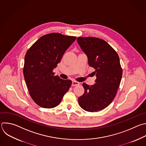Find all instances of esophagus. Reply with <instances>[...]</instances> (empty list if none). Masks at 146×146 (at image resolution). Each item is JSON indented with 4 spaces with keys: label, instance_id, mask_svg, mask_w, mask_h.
<instances>
[{
    "label": "esophagus",
    "instance_id": "obj_1",
    "mask_svg": "<svg viewBox=\"0 0 146 146\" xmlns=\"http://www.w3.org/2000/svg\"><path fill=\"white\" fill-rule=\"evenodd\" d=\"M79 84H80V82H78L77 81H73L72 83V86H77V85H78Z\"/></svg>",
    "mask_w": 146,
    "mask_h": 146
}]
</instances>
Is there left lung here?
Wrapping results in <instances>:
<instances>
[{
    "label": "left lung",
    "instance_id": "1",
    "mask_svg": "<svg viewBox=\"0 0 146 146\" xmlns=\"http://www.w3.org/2000/svg\"><path fill=\"white\" fill-rule=\"evenodd\" d=\"M77 42L86 55L88 65L95 71V84L83 83L84 93L78 99L80 107L93 112L107 107L116 96L122 77L117 53L104 40L95 37H78Z\"/></svg>",
    "mask_w": 146,
    "mask_h": 146
}]
</instances>
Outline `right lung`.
<instances>
[{
    "label": "right lung",
    "instance_id": "right-lung-1",
    "mask_svg": "<svg viewBox=\"0 0 146 146\" xmlns=\"http://www.w3.org/2000/svg\"><path fill=\"white\" fill-rule=\"evenodd\" d=\"M76 37L50 33L38 39L25 57L23 75L30 95L39 106H57L69 90L72 81L54 76L53 70Z\"/></svg>",
    "mask_w": 146,
    "mask_h": 146
}]
</instances>
